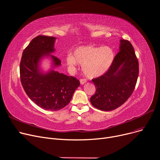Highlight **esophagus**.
<instances>
[{
    "instance_id": "1",
    "label": "esophagus",
    "mask_w": 160,
    "mask_h": 160,
    "mask_svg": "<svg viewBox=\"0 0 160 160\" xmlns=\"http://www.w3.org/2000/svg\"><path fill=\"white\" fill-rule=\"evenodd\" d=\"M87 82V79H84V78H82L80 79V82L81 85H83L84 83H85Z\"/></svg>"
}]
</instances>
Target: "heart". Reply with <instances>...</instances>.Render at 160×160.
I'll use <instances>...</instances> for the list:
<instances>
[{
	"instance_id": "b5f03b06",
	"label": "heart",
	"mask_w": 160,
	"mask_h": 160,
	"mask_svg": "<svg viewBox=\"0 0 160 160\" xmlns=\"http://www.w3.org/2000/svg\"><path fill=\"white\" fill-rule=\"evenodd\" d=\"M73 56L66 57V63L71 68H75L78 63L82 65V71L87 77L94 78L107 72L111 66L115 52L109 46L94 47L85 45L76 49Z\"/></svg>"
}]
</instances>
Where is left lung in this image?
I'll use <instances>...</instances> for the list:
<instances>
[{
    "label": "left lung",
    "mask_w": 160,
    "mask_h": 160,
    "mask_svg": "<svg viewBox=\"0 0 160 160\" xmlns=\"http://www.w3.org/2000/svg\"><path fill=\"white\" fill-rule=\"evenodd\" d=\"M139 75V62L132 43L121 40L120 51L109 70L92 81L96 92L90 102L96 108L105 111L115 109L131 96Z\"/></svg>",
    "instance_id": "obj_1"
}]
</instances>
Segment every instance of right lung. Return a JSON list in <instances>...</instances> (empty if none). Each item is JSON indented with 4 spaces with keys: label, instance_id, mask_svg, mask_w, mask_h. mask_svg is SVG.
Masks as SVG:
<instances>
[{
    "label": "right lung",
    "instance_id": "right-lung-1",
    "mask_svg": "<svg viewBox=\"0 0 160 160\" xmlns=\"http://www.w3.org/2000/svg\"><path fill=\"white\" fill-rule=\"evenodd\" d=\"M56 38L52 36H38L22 52L19 66L20 79L26 94L32 102L43 109L58 111L70 103L79 85V81L54 70L43 74L38 63L43 56H51L55 66L61 60L50 53L55 51Z\"/></svg>",
    "mask_w": 160,
    "mask_h": 160
}]
</instances>
